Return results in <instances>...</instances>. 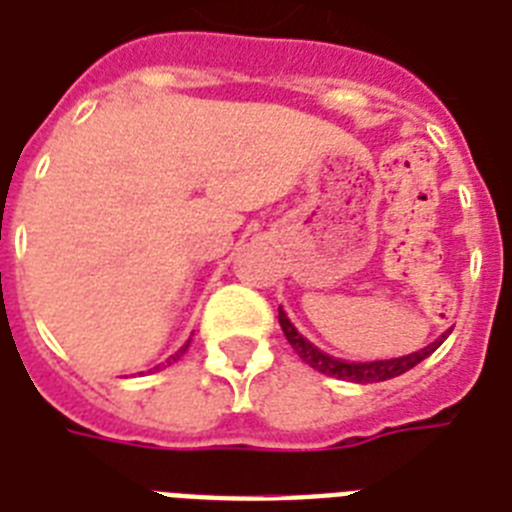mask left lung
<instances>
[{
  "instance_id": "8db88e82",
  "label": "left lung",
  "mask_w": 512,
  "mask_h": 512,
  "mask_svg": "<svg viewBox=\"0 0 512 512\" xmlns=\"http://www.w3.org/2000/svg\"><path fill=\"white\" fill-rule=\"evenodd\" d=\"M279 324L284 329V337L289 340V345L295 348V353L303 358L305 364L313 366L316 372L327 374V377H337V380H348V382H358V385H369V382H382V380H390V377H398V374L409 372L414 366L425 361V358L433 353V350L441 345V342L449 337L446 335L438 337L436 342H430L428 348H420L417 353H409V356H401V358H385V361H342V358L329 356L324 350H319L313 345L311 340H305L300 332L295 329V324L287 319V313L279 308Z\"/></svg>"
}]
</instances>
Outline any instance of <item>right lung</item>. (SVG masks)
<instances>
[{"label":"right lung","mask_w":512,"mask_h":512,"mask_svg":"<svg viewBox=\"0 0 512 512\" xmlns=\"http://www.w3.org/2000/svg\"><path fill=\"white\" fill-rule=\"evenodd\" d=\"M188 345H191V340H188V342H185V345H183V348H180V350H177V353H175V356H170V358H167V364H172V361H177V358H180V356H183V353H185V350H188Z\"/></svg>","instance_id":"add662e5"}]
</instances>
